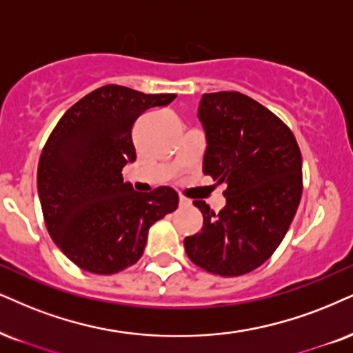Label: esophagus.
Returning a JSON list of instances; mask_svg holds the SVG:
<instances>
[{"label": "esophagus", "mask_w": 353, "mask_h": 353, "mask_svg": "<svg viewBox=\"0 0 353 353\" xmlns=\"http://www.w3.org/2000/svg\"><path fill=\"white\" fill-rule=\"evenodd\" d=\"M180 206L181 208H188V206H191V199L190 198H186V196H183V194H180Z\"/></svg>", "instance_id": "34e87169"}]
</instances>
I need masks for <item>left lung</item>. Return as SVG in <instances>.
<instances>
[{"mask_svg": "<svg viewBox=\"0 0 353 353\" xmlns=\"http://www.w3.org/2000/svg\"><path fill=\"white\" fill-rule=\"evenodd\" d=\"M198 117L204 175L228 188L219 212L193 201L203 229L185 239V250L212 275L241 276L267 262L288 232L303 193L301 150L280 117L239 91L203 94Z\"/></svg>", "mask_w": 353, "mask_h": 353, "instance_id": "obj_1", "label": "left lung"}]
</instances>
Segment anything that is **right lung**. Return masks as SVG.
I'll list each match as a JSON object with an SVG mask.
<instances>
[{
  "instance_id": "add662e5",
  "label": "right lung",
  "mask_w": 353,
  "mask_h": 353,
  "mask_svg": "<svg viewBox=\"0 0 353 353\" xmlns=\"http://www.w3.org/2000/svg\"><path fill=\"white\" fill-rule=\"evenodd\" d=\"M176 94L104 85L60 117L37 167L42 214L52 241L77 267L112 275L137 263L149 228L178 208L170 186L137 193L123 168L136 160L132 128Z\"/></svg>"
}]
</instances>
